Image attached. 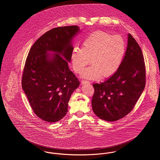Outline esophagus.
<instances>
[{
	"label": "esophagus",
	"mask_w": 160,
	"mask_h": 160,
	"mask_svg": "<svg viewBox=\"0 0 160 160\" xmlns=\"http://www.w3.org/2000/svg\"><path fill=\"white\" fill-rule=\"evenodd\" d=\"M89 83H90V82L89 81H88V80H82V84H87V85H88Z\"/></svg>",
	"instance_id": "34e87169"
}]
</instances>
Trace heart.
Wrapping results in <instances>:
<instances>
[{"label":"heart","instance_id":"1","mask_svg":"<svg viewBox=\"0 0 160 160\" xmlns=\"http://www.w3.org/2000/svg\"><path fill=\"white\" fill-rule=\"evenodd\" d=\"M126 48V42L122 37L96 31L86 37L83 48L79 45L74 46L71 56L74 71L81 73L91 61L92 64L83 72V77L92 80L101 75L109 77L120 68Z\"/></svg>","mask_w":160,"mask_h":160}]
</instances>
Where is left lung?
Masks as SVG:
<instances>
[{
  "label": "left lung",
  "mask_w": 160,
  "mask_h": 160,
  "mask_svg": "<svg viewBox=\"0 0 160 160\" xmlns=\"http://www.w3.org/2000/svg\"><path fill=\"white\" fill-rule=\"evenodd\" d=\"M146 72L142 50L135 39L128 35V44L119 69L108 79L93 83L94 112L101 119L115 121L135 107L146 85Z\"/></svg>",
  "instance_id": "8db88e82"
}]
</instances>
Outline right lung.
<instances>
[{"label": "right lung", "instance_id": "add662e5", "mask_svg": "<svg viewBox=\"0 0 160 160\" xmlns=\"http://www.w3.org/2000/svg\"><path fill=\"white\" fill-rule=\"evenodd\" d=\"M78 32L77 25L50 30L35 41L26 58L22 89L35 114L48 122L58 121L66 114L70 97L80 85L68 67L74 49L71 41ZM48 51L58 53L50 58Z\"/></svg>", "mask_w": 160, "mask_h": 160}]
</instances>
